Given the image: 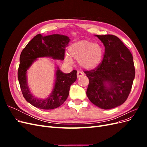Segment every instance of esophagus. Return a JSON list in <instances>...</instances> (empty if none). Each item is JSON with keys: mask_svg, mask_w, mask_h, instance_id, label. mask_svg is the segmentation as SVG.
<instances>
[{"mask_svg": "<svg viewBox=\"0 0 147 147\" xmlns=\"http://www.w3.org/2000/svg\"><path fill=\"white\" fill-rule=\"evenodd\" d=\"M77 74V77L78 78L81 77H82V76H83V75H84V74L83 72H80V71H78Z\"/></svg>", "mask_w": 147, "mask_h": 147, "instance_id": "esophagus-1", "label": "esophagus"}]
</instances>
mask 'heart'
Segmentation results:
<instances>
[{"mask_svg": "<svg viewBox=\"0 0 147 147\" xmlns=\"http://www.w3.org/2000/svg\"><path fill=\"white\" fill-rule=\"evenodd\" d=\"M69 55L65 56V61L71 63L74 58L78 61L79 65L86 70L96 68L103 57V49L99 44L89 40H82L71 44L68 48Z\"/></svg>", "mask_w": 147, "mask_h": 147, "instance_id": "obj_1", "label": "heart"}]
</instances>
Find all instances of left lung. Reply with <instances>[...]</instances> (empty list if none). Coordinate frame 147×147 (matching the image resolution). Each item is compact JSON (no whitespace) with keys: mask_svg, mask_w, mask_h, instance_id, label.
<instances>
[{"mask_svg":"<svg viewBox=\"0 0 147 147\" xmlns=\"http://www.w3.org/2000/svg\"><path fill=\"white\" fill-rule=\"evenodd\" d=\"M103 43L105 54L97 68L84 73L88 77V99L98 107L108 110L122 105L131 92L135 78L133 57L117 36L95 35Z\"/></svg>","mask_w":147,"mask_h":147,"instance_id":"obj_1","label":"left lung"}]
</instances>
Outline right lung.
<instances>
[{"mask_svg":"<svg viewBox=\"0 0 147 147\" xmlns=\"http://www.w3.org/2000/svg\"><path fill=\"white\" fill-rule=\"evenodd\" d=\"M70 41L64 35L52 34L42 36L38 34L28 43L22 51L20 57L18 78L21 90L26 101L35 107L51 110L59 107L67 98L70 86L76 81L77 71L65 74L56 66L55 79L53 90L46 98L36 97L30 92L28 83L27 72L30 67L39 57H50L53 59H64L65 48Z\"/></svg>","mask_w":147,"mask_h":147,"instance_id":"add662e5","label":"right lung"}]
</instances>
